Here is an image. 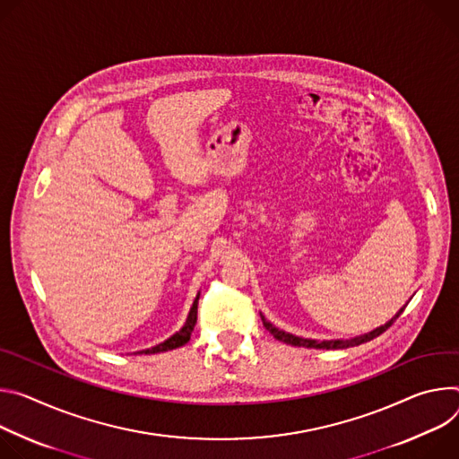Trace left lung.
Returning <instances> with one entry per match:
<instances>
[{
  "label": "left lung",
  "mask_w": 459,
  "mask_h": 459,
  "mask_svg": "<svg viewBox=\"0 0 459 459\" xmlns=\"http://www.w3.org/2000/svg\"><path fill=\"white\" fill-rule=\"evenodd\" d=\"M403 310H404V307L395 314V317L394 319H390L385 326H379V328H376L374 332H370V333H365V335H359V337H353V339H346V341H342V339H339V341H314V339H302V337H297V335H291V333H286V332H282V330H279V328H275L273 325H270L264 317H263V325L266 326V330L277 339V341H282V342H286V344H291V346H307V348H323V350H339V348H350V346H359V344H363V342H367V341H372V339H376V337H379L383 332H386L392 325H394V321L403 314Z\"/></svg>",
  "instance_id": "1"
}]
</instances>
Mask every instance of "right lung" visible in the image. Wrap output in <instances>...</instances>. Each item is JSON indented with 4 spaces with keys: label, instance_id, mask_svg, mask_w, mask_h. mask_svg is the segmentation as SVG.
Wrapping results in <instances>:
<instances>
[{
    "label": "right lung",
    "instance_id": "right-lung-1",
    "mask_svg": "<svg viewBox=\"0 0 459 459\" xmlns=\"http://www.w3.org/2000/svg\"><path fill=\"white\" fill-rule=\"evenodd\" d=\"M196 307H198V295H196V299H195V302H193V307H191L189 316H187V321H186V325L182 326V330L177 332V333H175L173 337H169L168 341H164V342H160V344H157V346H152V348L142 350L140 353H159V351H168V350H173V348H178V346L186 344V342L191 339V332H193L195 323H196Z\"/></svg>",
    "mask_w": 459,
    "mask_h": 459
}]
</instances>
